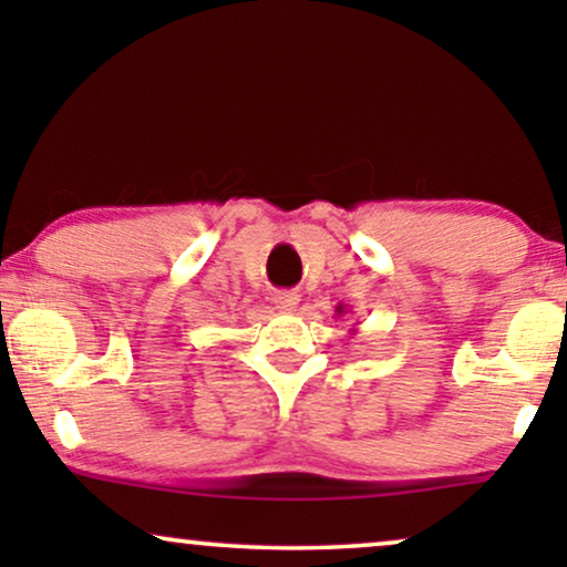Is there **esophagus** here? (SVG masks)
I'll return each mask as SVG.
<instances>
[{"label":"esophagus","instance_id":"1","mask_svg":"<svg viewBox=\"0 0 567 567\" xmlns=\"http://www.w3.org/2000/svg\"><path fill=\"white\" fill-rule=\"evenodd\" d=\"M274 301H276L278 309H284V312H291V309H297V305H299V293L297 291H276Z\"/></svg>","mask_w":567,"mask_h":567}]
</instances>
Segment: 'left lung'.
I'll return each instance as SVG.
<instances>
[{
    "mask_svg": "<svg viewBox=\"0 0 567 567\" xmlns=\"http://www.w3.org/2000/svg\"><path fill=\"white\" fill-rule=\"evenodd\" d=\"M336 315L340 317V315H346V307L343 305H338V309H336Z\"/></svg>",
    "mask_w": 567,
    "mask_h": 567,
    "instance_id": "8db88e82",
    "label": "left lung"
}]
</instances>
